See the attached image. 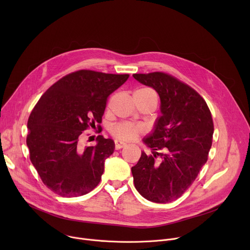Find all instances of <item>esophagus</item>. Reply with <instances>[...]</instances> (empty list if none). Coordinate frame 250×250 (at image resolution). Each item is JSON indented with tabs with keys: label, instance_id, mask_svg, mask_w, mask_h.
<instances>
[{
	"label": "esophagus",
	"instance_id": "1",
	"mask_svg": "<svg viewBox=\"0 0 250 250\" xmlns=\"http://www.w3.org/2000/svg\"><path fill=\"white\" fill-rule=\"evenodd\" d=\"M115 145H116V149H121L123 147H125L126 146L125 142L121 141V140H116L115 141Z\"/></svg>",
	"mask_w": 250,
	"mask_h": 250
}]
</instances>
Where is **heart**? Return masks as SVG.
Returning <instances> with one entry per match:
<instances>
[{
	"mask_svg": "<svg viewBox=\"0 0 250 250\" xmlns=\"http://www.w3.org/2000/svg\"><path fill=\"white\" fill-rule=\"evenodd\" d=\"M135 93L140 94L142 97L156 96L155 92L150 88H142L137 90ZM144 132V127L138 125H134L128 122H124L115 125L111 127V133L114 137L123 140H133L140 133Z\"/></svg>",
	"mask_w": 250,
	"mask_h": 250,
	"instance_id": "1",
	"label": "heart"
}]
</instances>
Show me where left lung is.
I'll use <instances>...</instances> for the list:
<instances>
[{"mask_svg": "<svg viewBox=\"0 0 250 250\" xmlns=\"http://www.w3.org/2000/svg\"><path fill=\"white\" fill-rule=\"evenodd\" d=\"M132 76L158 93L162 113L152 133L144 138L152 155L142 151L131 167L134 186L148 201L169 203L185 193L208 160L213 133L211 114L197 91L172 75ZM158 156L162 161L155 163Z\"/></svg>", "mask_w": 250, "mask_h": 250, "instance_id": "8db88e82", "label": "left lung"}]
</instances>
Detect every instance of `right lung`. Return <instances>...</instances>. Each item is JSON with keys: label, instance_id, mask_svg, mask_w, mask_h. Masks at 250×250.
Masks as SVG:
<instances>
[{"label": "right lung", "instance_id": "right-lung-1", "mask_svg": "<svg viewBox=\"0 0 250 250\" xmlns=\"http://www.w3.org/2000/svg\"><path fill=\"white\" fill-rule=\"evenodd\" d=\"M128 77L79 70L59 79L34 105L27 121L26 146L42 181L55 194L79 197L100 183L115 142L98 135L95 146L83 147L81 136L102 123L106 100Z\"/></svg>", "mask_w": 250, "mask_h": 250}]
</instances>
